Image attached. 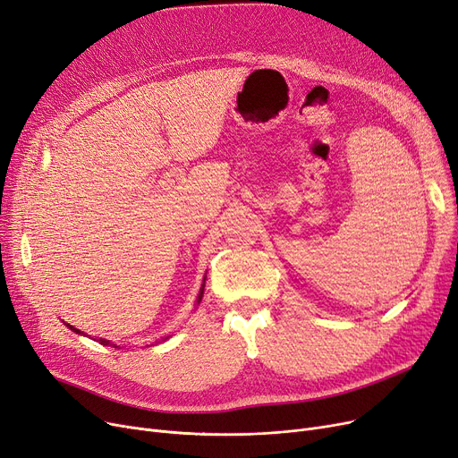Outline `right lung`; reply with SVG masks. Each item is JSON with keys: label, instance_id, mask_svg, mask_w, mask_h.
Segmentation results:
<instances>
[{"label": "right lung", "instance_id": "right-lung-1", "mask_svg": "<svg viewBox=\"0 0 458 458\" xmlns=\"http://www.w3.org/2000/svg\"><path fill=\"white\" fill-rule=\"evenodd\" d=\"M204 286H206V276H204V284H202V288H200V293H198V300H196V303H200L202 301V295H204ZM71 331H74V333H78L81 335L82 331L81 329H76V327H72V326H69V324H65ZM165 341H166V336H165ZM97 343H101V344H105V346H115V344H112L110 341H106V339H97ZM117 348V346H115Z\"/></svg>", "mask_w": 458, "mask_h": 458}]
</instances>
